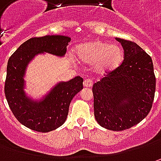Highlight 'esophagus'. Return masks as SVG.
Segmentation results:
<instances>
[{
  "label": "esophagus",
  "mask_w": 161,
  "mask_h": 161,
  "mask_svg": "<svg viewBox=\"0 0 161 161\" xmlns=\"http://www.w3.org/2000/svg\"><path fill=\"white\" fill-rule=\"evenodd\" d=\"M92 85H93V82H92V80H90V79H86L83 81V86L86 87V88H90Z\"/></svg>",
  "instance_id": "1"
}]
</instances>
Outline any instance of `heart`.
I'll return each instance as SVG.
<instances>
[{
  "instance_id": "1",
  "label": "heart",
  "mask_w": 161,
  "mask_h": 161,
  "mask_svg": "<svg viewBox=\"0 0 161 161\" xmlns=\"http://www.w3.org/2000/svg\"><path fill=\"white\" fill-rule=\"evenodd\" d=\"M75 53L78 60L92 64L94 71L101 75L116 70L124 60V52L119 46L99 39L78 45Z\"/></svg>"
}]
</instances>
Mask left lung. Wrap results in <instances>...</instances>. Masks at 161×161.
Returning <instances> with one entry per match:
<instances>
[{"instance_id":"1","label":"left lung","mask_w":161,"mask_h":161,"mask_svg":"<svg viewBox=\"0 0 161 161\" xmlns=\"http://www.w3.org/2000/svg\"><path fill=\"white\" fill-rule=\"evenodd\" d=\"M125 51L122 64L93 85L94 115L101 126L124 131L151 111L156 78L151 56L134 42L115 38Z\"/></svg>"}]
</instances>
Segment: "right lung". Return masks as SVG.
I'll use <instances>...</instances> for the list:
<instances>
[{
    "label": "right lung",
    "mask_w": 161,
    "mask_h": 161,
    "mask_svg": "<svg viewBox=\"0 0 161 161\" xmlns=\"http://www.w3.org/2000/svg\"><path fill=\"white\" fill-rule=\"evenodd\" d=\"M71 37L61 35L33 37L24 42L9 57L5 80V96L9 108L19 123L31 130L47 133L55 130L67 118L71 99L83 89L80 76L61 81L35 100L25 91V74L28 64L39 53L64 56Z\"/></svg>",
    "instance_id": "obj_1"
}]
</instances>
